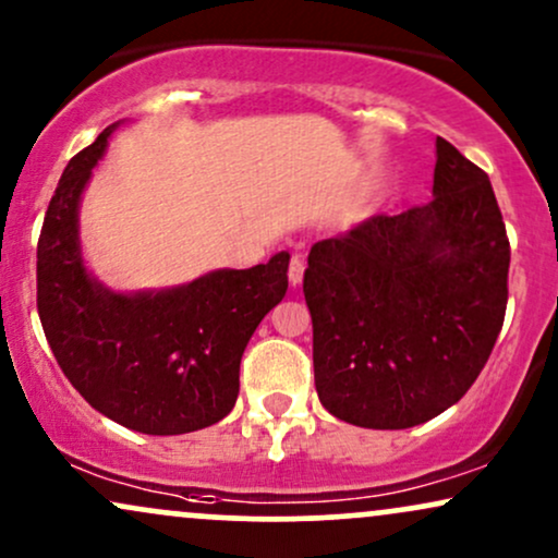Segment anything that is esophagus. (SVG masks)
Listing matches in <instances>:
<instances>
[{
    "mask_svg": "<svg viewBox=\"0 0 558 558\" xmlns=\"http://www.w3.org/2000/svg\"><path fill=\"white\" fill-rule=\"evenodd\" d=\"M303 274H305L303 258H298V255H294V258L290 260V271H287V277H290V284L292 287L303 284Z\"/></svg>",
    "mask_w": 558,
    "mask_h": 558,
    "instance_id": "34e87169",
    "label": "esophagus"
}]
</instances>
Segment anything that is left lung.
Segmentation results:
<instances>
[{"mask_svg": "<svg viewBox=\"0 0 558 558\" xmlns=\"http://www.w3.org/2000/svg\"><path fill=\"white\" fill-rule=\"evenodd\" d=\"M509 255L488 174L436 137L434 198L311 247L303 292L320 404L399 430L460 402L499 339Z\"/></svg>", "mask_w": 558, "mask_h": 558, "instance_id": "8db88e82", "label": "left lung"}]
</instances>
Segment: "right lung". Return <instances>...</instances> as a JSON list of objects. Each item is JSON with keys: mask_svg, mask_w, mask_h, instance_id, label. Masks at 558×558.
<instances>
[{"mask_svg": "<svg viewBox=\"0 0 558 558\" xmlns=\"http://www.w3.org/2000/svg\"><path fill=\"white\" fill-rule=\"evenodd\" d=\"M114 130L72 156L46 208L36 260L41 326L68 381L124 428L177 436L232 412L255 326L287 292L290 255L163 292L117 294L88 277L77 206Z\"/></svg>", "mask_w": 558, "mask_h": 558, "instance_id": "1", "label": "right lung"}]
</instances>
